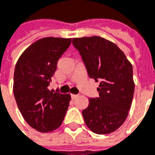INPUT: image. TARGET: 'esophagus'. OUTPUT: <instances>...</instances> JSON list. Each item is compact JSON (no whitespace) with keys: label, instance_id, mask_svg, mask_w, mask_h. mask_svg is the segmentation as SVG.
Returning <instances> with one entry per match:
<instances>
[{"label":"esophagus","instance_id":"esophagus-1","mask_svg":"<svg viewBox=\"0 0 155 155\" xmlns=\"http://www.w3.org/2000/svg\"><path fill=\"white\" fill-rule=\"evenodd\" d=\"M71 98L72 99H75L78 97V95H76V94H71Z\"/></svg>","mask_w":155,"mask_h":155}]
</instances>
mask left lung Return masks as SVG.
I'll return each mask as SVG.
<instances>
[{
    "mask_svg": "<svg viewBox=\"0 0 155 155\" xmlns=\"http://www.w3.org/2000/svg\"><path fill=\"white\" fill-rule=\"evenodd\" d=\"M88 76L100 81L99 97L89 98L82 111L87 127L97 134H109L126 120L134 93L133 66L124 52L100 36L72 39Z\"/></svg>",
    "mask_w": 155,
    "mask_h": 155,
    "instance_id": "left-lung-1",
    "label": "left lung"
}]
</instances>
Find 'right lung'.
<instances>
[{
	"label": "right lung",
	"mask_w": 155,
	"mask_h": 155,
	"mask_svg": "<svg viewBox=\"0 0 155 155\" xmlns=\"http://www.w3.org/2000/svg\"><path fill=\"white\" fill-rule=\"evenodd\" d=\"M71 39L45 37L31 44L19 57L14 74V95L22 117L34 129L48 133L62 124L71 100L70 94L48 86L58 59Z\"/></svg>",
	"instance_id": "add662e5"
}]
</instances>
